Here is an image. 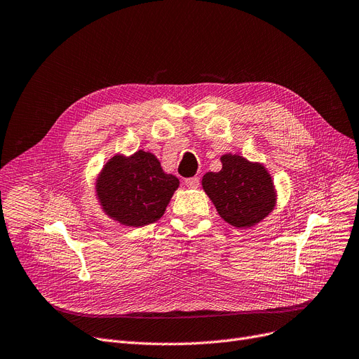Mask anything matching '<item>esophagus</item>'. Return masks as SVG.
<instances>
[{
	"label": "esophagus",
	"instance_id": "34e87169",
	"mask_svg": "<svg viewBox=\"0 0 359 359\" xmlns=\"http://www.w3.org/2000/svg\"><path fill=\"white\" fill-rule=\"evenodd\" d=\"M184 184H187L188 188H198V187H200V177H196V176L189 177V179L184 180Z\"/></svg>",
	"mask_w": 359,
	"mask_h": 359
}]
</instances>
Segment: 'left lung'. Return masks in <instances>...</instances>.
Masks as SVG:
<instances>
[{
    "instance_id": "8db88e82",
    "label": "left lung",
    "mask_w": 359,
    "mask_h": 359,
    "mask_svg": "<svg viewBox=\"0 0 359 359\" xmlns=\"http://www.w3.org/2000/svg\"><path fill=\"white\" fill-rule=\"evenodd\" d=\"M222 170L203 177V188L222 219L235 228H250L266 217L275 207L271 175L262 164L240 155L220 158Z\"/></svg>"
}]
</instances>
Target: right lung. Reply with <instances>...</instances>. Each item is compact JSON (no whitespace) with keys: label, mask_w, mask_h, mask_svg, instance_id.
<instances>
[{"label":"right lung","mask_w":359,"mask_h":359,"mask_svg":"<svg viewBox=\"0 0 359 359\" xmlns=\"http://www.w3.org/2000/svg\"><path fill=\"white\" fill-rule=\"evenodd\" d=\"M179 179L165 175L154 154L137 151L106 163L96 183L103 211L126 226H146L161 219Z\"/></svg>","instance_id":"obj_1"}]
</instances>
